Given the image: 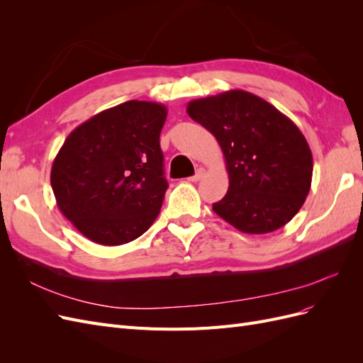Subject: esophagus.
<instances>
[{
	"label": "esophagus",
	"instance_id": "obj_1",
	"mask_svg": "<svg viewBox=\"0 0 363 363\" xmlns=\"http://www.w3.org/2000/svg\"><path fill=\"white\" fill-rule=\"evenodd\" d=\"M204 174H206L204 168L196 169V172L192 175V177H189V182H200L204 177Z\"/></svg>",
	"mask_w": 363,
	"mask_h": 363
}]
</instances>
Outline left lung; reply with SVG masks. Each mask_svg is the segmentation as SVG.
<instances>
[{"label": "left lung", "instance_id": "left-lung-1", "mask_svg": "<svg viewBox=\"0 0 363 363\" xmlns=\"http://www.w3.org/2000/svg\"><path fill=\"white\" fill-rule=\"evenodd\" d=\"M188 115L221 147L228 191L213 212L250 235L269 233L298 213L311 191L313 159L292 121L263 98L227 91L188 104Z\"/></svg>", "mask_w": 363, "mask_h": 363}]
</instances>
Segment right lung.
<instances>
[{
	"label": "right lung",
	"mask_w": 363,
	"mask_h": 363,
	"mask_svg": "<svg viewBox=\"0 0 363 363\" xmlns=\"http://www.w3.org/2000/svg\"><path fill=\"white\" fill-rule=\"evenodd\" d=\"M167 107L131 100L80 124L51 168L57 206L92 242H131L155 223L168 182L160 131Z\"/></svg>",
	"instance_id": "right-lung-1"
}]
</instances>
